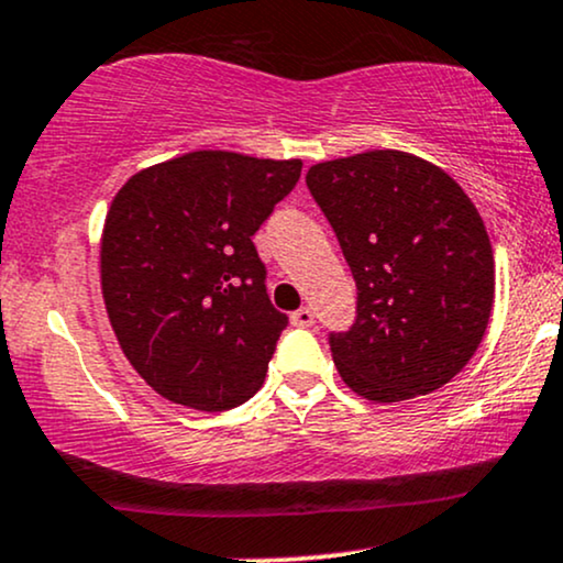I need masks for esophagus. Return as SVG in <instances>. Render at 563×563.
<instances>
[{"label": "esophagus", "instance_id": "1", "mask_svg": "<svg viewBox=\"0 0 563 563\" xmlns=\"http://www.w3.org/2000/svg\"><path fill=\"white\" fill-rule=\"evenodd\" d=\"M290 322H294L296 328H311V324H314V311H311L309 307L290 311Z\"/></svg>", "mask_w": 563, "mask_h": 563}]
</instances>
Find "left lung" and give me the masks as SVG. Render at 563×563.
<instances>
[{"label":"left lung","mask_w":563,"mask_h":563,"mask_svg":"<svg viewBox=\"0 0 563 563\" xmlns=\"http://www.w3.org/2000/svg\"><path fill=\"white\" fill-rule=\"evenodd\" d=\"M307 186L356 280V322L330 335L356 396L398 404L438 390L483 341L496 294L493 246L464 188L396 148L317 162Z\"/></svg>","instance_id":"1"}]
</instances>
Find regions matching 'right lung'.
<instances>
[{
	"label": "right lung",
	"instance_id": "obj_1",
	"mask_svg": "<svg viewBox=\"0 0 563 563\" xmlns=\"http://www.w3.org/2000/svg\"><path fill=\"white\" fill-rule=\"evenodd\" d=\"M299 175L301 159L201 148L114 194L101 296L131 367L167 401L225 411L262 388L288 317L269 303L252 235Z\"/></svg>",
	"mask_w": 563,
	"mask_h": 563
}]
</instances>
